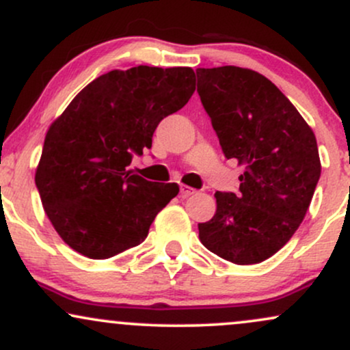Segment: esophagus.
Returning a JSON list of instances; mask_svg holds the SVG:
<instances>
[{
  "mask_svg": "<svg viewBox=\"0 0 350 350\" xmlns=\"http://www.w3.org/2000/svg\"><path fill=\"white\" fill-rule=\"evenodd\" d=\"M179 194H180V198H189V196H192V194H196V189H192V187H189V186H180V189H179Z\"/></svg>",
  "mask_w": 350,
  "mask_h": 350,
  "instance_id": "1",
  "label": "esophagus"
}]
</instances>
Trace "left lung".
<instances>
[{
  "mask_svg": "<svg viewBox=\"0 0 350 350\" xmlns=\"http://www.w3.org/2000/svg\"><path fill=\"white\" fill-rule=\"evenodd\" d=\"M200 102L227 159L245 167L240 192H215L199 224L207 250L237 265L275 255L298 230L321 176L316 136L295 105L258 72L198 69Z\"/></svg>",
  "mask_w": 350,
  "mask_h": 350,
  "instance_id": "left-lung-1",
  "label": "left lung"
}]
</instances>
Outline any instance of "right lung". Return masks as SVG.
<instances>
[{
  "mask_svg": "<svg viewBox=\"0 0 350 350\" xmlns=\"http://www.w3.org/2000/svg\"><path fill=\"white\" fill-rule=\"evenodd\" d=\"M196 90L191 67L138 66L100 75L47 130L36 186L55 232L70 248L105 260L136 247L179 192L128 171L151 148L164 116Z\"/></svg>",
  "mask_w": 350,
  "mask_h": 350,
  "instance_id": "add662e5",
  "label": "right lung"
}]
</instances>
